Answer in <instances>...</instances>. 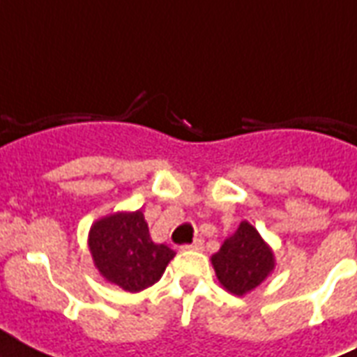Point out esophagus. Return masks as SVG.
<instances>
[{"label":"esophagus","mask_w":357,"mask_h":357,"mask_svg":"<svg viewBox=\"0 0 357 357\" xmlns=\"http://www.w3.org/2000/svg\"><path fill=\"white\" fill-rule=\"evenodd\" d=\"M181 248H183V250H196V252H202V250H204V241H202V238H195V243H192V244H183Z\"/></svg>","instance_id":"34e87169"}]
</instances>
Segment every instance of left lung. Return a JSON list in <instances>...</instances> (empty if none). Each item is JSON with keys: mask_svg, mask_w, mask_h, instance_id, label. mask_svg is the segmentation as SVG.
<instances>
[{"mask_svg": "<svg viewBox=\"0 0 357 357\" xmlns=\"http://www.w3.org/2000/svg\"><path fill=\"white\" fill-rule=\"evenodd\" d=\"M211 263L220 285L237 296L254 291L276 266L272 248L246 220L224 241L220 250L211 257Z\"/></svg>", "mask_w": 357, "mask_h": 357, "instance_id": "left-lung-1", "label": "left lung"}]
</instances>
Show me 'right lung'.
Here are the masks:
<instances>
[{
    "instance_id": "obj_1",
    "label": "right lung",
    "mask_w": 357,
    "mask_h": 357,
    "mask_svg": "<svg viewBox=\"0 0 357 357\" xmlns=\"http://www.w3.org/2000/svg\"><path fill=\"white\" fill-rule=\"evenodd\" d=\"M89 250L98 272L128 293L159 282L176 252L155 244L142 211H120L92 224Z\"/></svg>"
}]
</instances>
